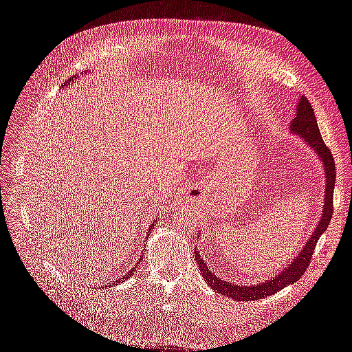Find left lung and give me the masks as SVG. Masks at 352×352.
Returning <instances> with one entry per match:
<instances>
[{"label": "left lung", "instance_id": "1", "mask_svg": "<svg viewBox=\"0 0 352 352\" xmlns=\"http://www.w3.org/2000/svg\"><path fill=\"white\" fill-rule=\"evenodd\" d=\"M289 127H291V132L300 135L323 162L324 175H326L324 177L326 190H324V206H323L322 219L317 223V228L314 229L313 235L310 236V239H308V242L304 245L302 251L296 255V257L292 260V263L287 265L286 269H283L282 272L276 274L273 279L265 280L263 283L236 285L228 280H221V278H217V276L207 267V264L201 258L199 252L195 250V260L198 263L199 272L202 274V278H204L206 282L208 283V286L212 287V291L221 294L223 296L233 298V300L236 301H257V300H261V298H267L283 289L285 286L292 285L298 279H301V276L305 273L308 265L311 263L313 252L316 250V243L327 229L330 219H332V214H333V189H335V179H336L333 155L323 141L320 131H318L314 109L311 107L310 101H308L305 97H300V102L296 105V114Z\"/></svg>", "mask_w": 352, "mask_h": 352}]
</instances>
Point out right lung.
<instances>
[{"label":"right lung","mask_w":352,"mask_h":352,"mask_svg":"<svg viewBox=\"0 0 352 352\" xmlns=\"http://www.w3.org/2000/svg\"><path fill=\"white\" fill-rule=\"evenodd\" d=\"M151 229H153V226L150 228V230H148V235H150V232H151ZM136 265H140V263H138ZM136 265H135V267H133L132 270H129V272H127V274H126V276H127V278H129V276H132V274H133V272L136 270ZM122 280H124V278H122V279H120V278H117V279H116V285H117V283H122ZM111 285H113V283H111ZM111 285H110V286H111Z\"/></svg>","instance_id":"add662e5"}]
</instances>
